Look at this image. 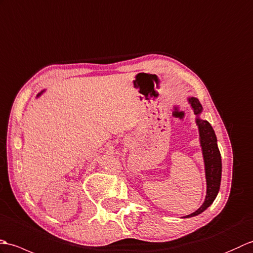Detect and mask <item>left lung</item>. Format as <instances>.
<instances>
[{
	"label": "left lung",
	"instance_id": "left-lung-1",
	"mask_svg": "<svg viewBox=\"0 0 253 253\" xmlns=\"http://www.w3.org/2000/svg\"><path fill=\"white\" fill-rule=\"evenodd\" d=\"M188 103L192 106L194 114L197 116V118H196V123H197L198 126L200 146L201 150H203V157L205 161L207 195L204 204L201 205L198 210L193 212L192 214L183 217L198 215L212 205L213 201L216 198L218 190H220L222 176L221 154L217 147V139L215 136L214 130H213V127L211 126L209 122L199 118V115L201 114V111H203V106H201L198 98L188 97Z\"/></svg>",
	"mask_w": 253,
	"mask_h": 253
}]
</instances>
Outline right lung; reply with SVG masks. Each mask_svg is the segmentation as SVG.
<instances>
[{"instance_id":"obj_1","label":"right lung","mask_w":253,"mask_h":253,"mask_svg":"<svg viewBox=\"0 0 253 253\" xmlns=\"http://www.w3.org/2000/svg\"><path fill=\"white\" fill-rule=\"evenodd\" d=\"M43 92H44V89H43V91H42V92H41V93H39V94H38V96H40V95H41V94H42V93H43Z\"/></svg>"}]
</instances>
